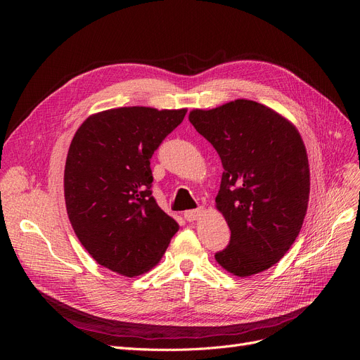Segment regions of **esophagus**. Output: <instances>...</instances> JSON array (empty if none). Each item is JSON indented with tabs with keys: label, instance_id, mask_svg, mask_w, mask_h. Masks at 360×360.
<instances>
[{
	"label": "esophagus",
	"instance_id": "obj_1",
	"mask_svg": "<svg viewBox=\"0 0 360 360\" xmlns=\"http://www.w3.org/2000/svg\"><path fill=\"white\" fill-rule=\"evenodd\" d=\"M202 207H198V209H195V210H186V212H184V217L188 220V221H194V220H197L201 214H202Z\"/></svg>",
	"mask_w": 360,
	"mask_h": 360
}]
</instances>
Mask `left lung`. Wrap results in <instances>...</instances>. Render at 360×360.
<instances>
[{"label":"left lung","instance_id":"left-lung-1","mask_svg":"<svg viewBox=\"0 0 360 360\" xmlns=\"http://www.w3.org/2000/svg\"><path fill=\"white\" fill-rule=\"evenodd\" d=\"M190 122L223 165L216 209L231 229L216 261L238 277L266 271L292 247L309 201V163L297 128L278 112L236 99L193 109Z\"/></svg>","mask_w":360,"mask_h":360}]
</instances>
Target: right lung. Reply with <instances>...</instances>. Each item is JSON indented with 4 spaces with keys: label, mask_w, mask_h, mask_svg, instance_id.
<instances>
[{
    "label": "right lung",
    "mask_w": 360,
    "mask_h": 360,
    "mask_svg": "<svg viewBox=\"0 0 360 360\" xmlns=\"http://www.w3.org/2000/svg\"><path fill=\"white\" fill-rule=\"evenodd\" d=\"M185 113L115 108L75 131L64 170L67 214L84 250L113 273L136 277L153 269L179 229L151 195L150 159Z\"/></svg>",
    "instance_id": "right-lung-1"
}]
</instances>
